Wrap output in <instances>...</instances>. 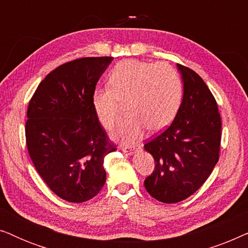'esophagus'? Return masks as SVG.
Returning <instances> with one entry per match:
<instances>
[{
	"mask_svg": "<svg viewBox=\"0 0 248 248\" xmlns=\"http://www.w3.org/2000/svg\"><path fill=\"white\" fill-rule=\"evenodd\" d=\"M121 150L124 152H128V154H133V152L139 151V148H137V147L130 148V147H126V145H121Z\"/></svg>",
	"mask_w": 248,
	"mask_h": 248,
	"instance_id": "1",
	"label": "esophagus"
}]
</instances>
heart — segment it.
Here are the masks:
<instances>
[{
    "label": "heart",
    "mask_w": 248,
    "mask_h": 248,
    "mask_svg": "<svg viewBox=\"0 0 248 248\" xmlns=\"http://www.w3.org/2000/svg\"><path fill=\"white\" fill-rule=\"evenodd\" d=\"M109 87L93 91V105L98 120L111 128L127 104L130 117L122 121L115 135L128 143L149 131L164 130L174 120L183 97V83L174 66L139 60L122 61L108 78Z\"/></svg>",
    "instance_id": "b5f03b06"
}]
</instances>
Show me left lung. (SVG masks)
<instances>
[{
	"label": "left lung",
	"instance_id": "obj_1",
	"mask_svg": "<svg viewBox=\"0 0 248 248\" xmlns=\"http://www.w3.org/2000/svg\"><path fill=\"white\" fill-rule=\"evenodd\" d=\"M184 83L183 100L170 126L144 144L155 170L144 181L152 198L177 203L198 191L219 160L221 117L218 105L198 73L177 64Z\"/></svg>",
	"mask_w": 248,
	"mask_h": 248
}]
</instances>
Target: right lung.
Instances as JSON below:
<instances>
[{
	"label": "right lung",
	"instance_id": "add662e5",
	"mask_svg": "<svg viewBox=\"0 0 248 248\" xmlns=\"http://www.w3.org/2000/svg\"><path fill=\"white\" fill-rule=\"evenodd\" d=\"M113 57H82L47 74L29 101L26 143L37 172L67 202L96 196L106 182L104 159L116 145L93 105L96 84Z\"/></svg>",
	"mask_w": 248,
	"mask_h": 248
}]
</instances>
